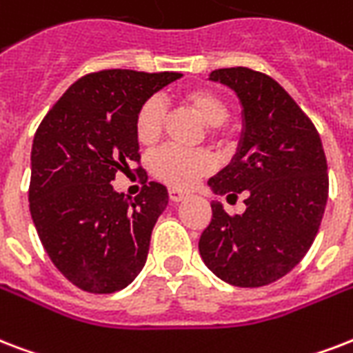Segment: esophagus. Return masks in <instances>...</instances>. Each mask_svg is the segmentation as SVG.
Wrapping results in <instances>:
<instances>
[{
    "mask_svg": "<svg viewBox=\"0 0 353 353\" xmlns=\"http://www.w3.org/2000/svg\"><path fill=\"white\" fill-rule=\"evenodd\" d=\"M168 196H170L172 201H181L187 198V194L183 190H177V188H168Z\"/></svg>",
    "mask_w": 353,
    "mask_h": 353,
    "instance_id": "34e87169",
    "label": "esophagus"
}]
</instances>
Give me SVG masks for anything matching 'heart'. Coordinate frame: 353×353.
Wrapping results in <instances>:
<instances>
[{
	"mask_svg": "<svg viewBox=\"0 0 353 353\" xmlns=\"http://www.w3.org/2000/svg\"><path fill=\"white\" fill-rule=\"evenodd\" d=\"M196 117L207 125V134L214 142H224L225 118L230 117V107L219 94L209 88H192L181 96ZM166 122V107L159 98L142 101L134 114V137L142 146H153L161 139ZM214 166V159L207 150H185L177 146H165L150 159V170L157 179L176 188L192 187L201 176Z\"/></svg>",
	"mask_w": 353,
	"mask_h": 353,
	"instance_id": "b5f03b06",
	"label": "heart"
}]
</instances>
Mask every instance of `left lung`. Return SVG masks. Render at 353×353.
<instances>
[{"instance_id": "1", "label": "left lung", "mask_w": 353, "mask_h": 353, "mask_svg": "<svg viewBox=\"0 0 353 353\" xmlns=\"http://www.w3.org/2000/svg\"><path fill=\"white\" fill-rule=\"evenodd\" d=\"M241 99L235 157L209 179L214 194L246 196L230 216L212 201L200 236L207 268L235 287H263L289 274L311 248L327 201V163L320 134L278 81L255 70L211 72Z\"/></svg>"}]
</instances>
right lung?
Returning a JSON list of instances; mask_svg holds the SVG:
<instances>
[{"label": "right lung", "mask_w": 353, "mask_h": 353, "mask_svg": "<svg viewBox=\"0 0 353 353\" xmlns=\"http://www.w3.org/2000/svg\"><path fill=\"white\" fill-rule=\"evenodd\" d=\"M183 74L101 70L83 75L40 122L31 150L29 209L42 246L64 278L94 294L128 287L146 263L168 190L146 177L134 200L112 188L141 161L134 114Z\"/></svg>", "instance_id": "right-lung-1"}]
</instances>
